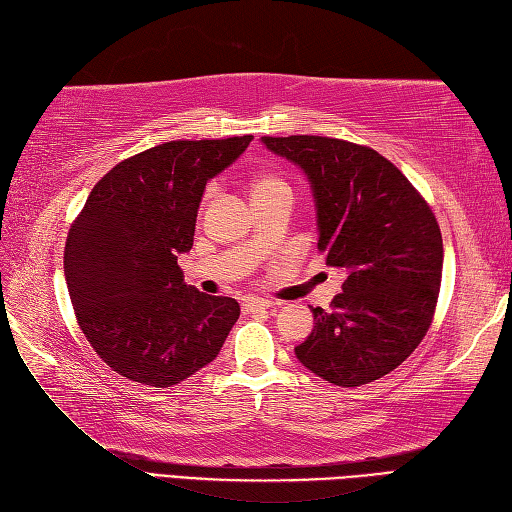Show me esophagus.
Listing matches in <instances>:
<instances>
[{
    "label": "esophagus",
    "mask_w": 512,
    "mask_h": 512,
    "mask_svg": "<svg viewBox=\"0 0 512 512\" xmlns=\"http://www.w3.org/2000/svg\"><path fill=\"white\" fill-rule=\"evenodd\" d=\"M270 306H273V303L266 301V299H259V297H246V299L242 301V310H244L246 314L259 312V310H268Z\"/></svg>",
    "instance_id": "1"
}]
</instances>
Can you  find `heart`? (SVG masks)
I'll return each instance as SVG.
<instances>
[{
  "label": "heart",
  "mask_w": 512,
  "mask_h": 512,
  "mask_svg": "<svg viewBox=\"0 0 512 512\" xmlns=\"http://www.w3.org/2000/svg\"><path fill=\"white\" fill-rule=\"evenodd\" d=\"M250 191H253V198L255 195H266V193H273V191H290L288 182L277 176V173H255L253 178H250ZM211 189H206L204 193V202L209 200Z\"/></svg>",
  "instance_id": "1"
}]
</instances>
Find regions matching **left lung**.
Returning a JSON list of instances; mask_svg holds the SVG:
<instances>
[{
    "label": "left lung",
    "mask_w": 512,
    "mask_h": 512,
    "mask_svg": "<svg viewBox=\"0 0 512 512\" xmlns=\"http://www.w3.org/2000/svg\"><path fill=\"white\" fill-rule=\"evenodd\" d=\"M308 173L319 253L345 273L332 310L312 308L314 330L295 347L312 374L361 387L407 361L436 314L442 233L402 171L378 151L328 136H264Z\"/></svg>",
    "instance_id": "obj_1"
}]
</instances>
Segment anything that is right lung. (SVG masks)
<instances>
[{
    "label": "right lung",
    "instance_id": "1",
    "mask_svg": "<svg viewBox=\"0 0 512 512\" xmlns=\"http://www.w3.org/2000/svg\"><path fill=\"white\" fill-rule=\"evenodd\" d=\"M253 136L169 140L118 162L70 226L63 268L74 317L94 352L134 383L171 387L209 365L239 303L184 284L206 180Z\"/></svg>",
    "mask_w": 512,
    "mask_h": 512
}]
</instances>
